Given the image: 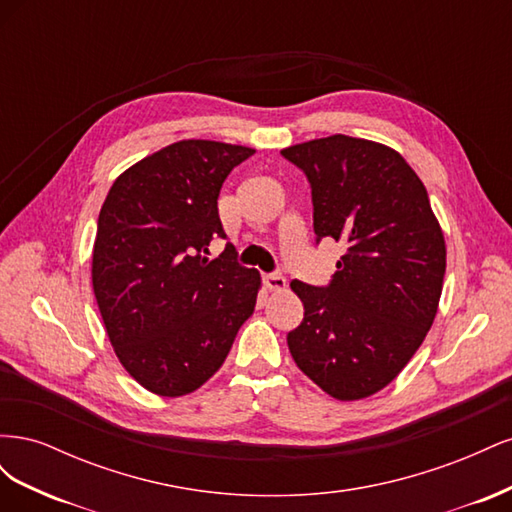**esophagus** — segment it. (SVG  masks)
<instances>
[{"label": "esophagus", "mask_w": 512, "mask_h": 512, "mask_svg": "<svg viewBox=\"0 0 512 512\" xmlns=\"http://www.w3.org/2000/svg\"><path fill=\"white\" fill-rule=\"evenodd\" d=\"M262 284H265L269 290H284L286 288V277L282 273H265L262 275Z\"/></svg>", "instance_id": "34e87169"}]
</instances>
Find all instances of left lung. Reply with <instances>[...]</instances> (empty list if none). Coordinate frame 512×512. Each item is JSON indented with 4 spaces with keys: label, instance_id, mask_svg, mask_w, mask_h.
Masks as SVG:
<instances>
[{
    "label": "left lung",
    "instance_id": "obj_1",
    "mask_svg": "<svg viewBox=\"0 0 512 512\" xmlns=\"http://www.w3.org/2000/svg\"><path fill=\"white\" fill-rule=\"evenodd\" d=\"M282 156L312 188L316 243L346 245L327 286L292 280L303 322L294 363L324 393L352 401L393 382L438 312L446 247L423 181L397 151L335 134Z\"/></svg>",
    "mask_w": 512,
    "mask_h": 512
}]
</instances>
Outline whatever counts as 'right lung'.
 I'll return each instance as SVG.
<instances>
[{
    "label": "right lung",
    "instance_id": "obj_1",
    "mask_svg": "<svg viewBox=\"0 0 512 512\" xmlns=\"http://www.w3.org/2000/svg\"><path fill=\"white\" fill-rule=\"evenodd\" d=\"M254 153L215 141H179L128 168L108 190L94 243L96 301L108 339L147 391L181 397L218 371L252 316L260 275L226 239L218 196Z\"/></svg>",
    "mask_w": 512,
    "mask_h": 512
}]
</instances>
